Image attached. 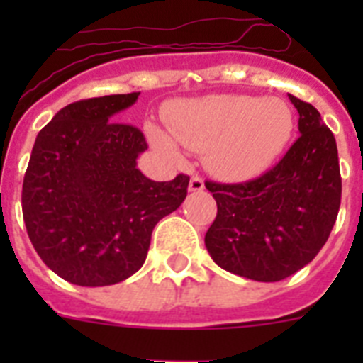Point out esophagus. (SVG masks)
<instances>
[{
    "label": "esophagus",
    "mask_w": 363,
    "mask_h": 363,
    "mask_svg": "<svg viewBox=\"0 0 363 363\" xmlns=\"http://www.w3.org/2000/svg\"><path fill=\"white\" fill-rule=\"evenodd\" d=\"M205 189V182H203V178H201V176H192L191 178V182H189V191L191 192H200V191H203Z\"/></svg>",
    "instance_id": "esophagus-1"
}]
</instances>
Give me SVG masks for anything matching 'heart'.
Here are the masks:
<instances>
[{"label":"heart","mask_w":363,"mask_h":363,"mask_svg":"<svg viewBox=\"0 0 363 363\" xmlns=\"http://www.w3.org/2000/svg\"><path fill=\"white\" fill-rule=\"evenodd\" d=\"M167 127L184 149L207 152V163L218 176L245 179L277 162L293 138L296 120L281 98L207 96L169 108ZM150 138L176 156L165 134L150 129Z\"/></svg>","instance_id":"1"}]
</instances>
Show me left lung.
<instances>
[{
    "mask_svg": "<svg viewBox=\"0 0 363 363\" xmlns=\"http://www.w3.org/2000/svg\"><path fill=\"white\" fill-rule=\"evenodd\" d=\"M300 138L277 165L243 184L205 182L218 213L205 247L221 269L256 281H280L325 245L342 200L338 149L307 101L289 94Z\"/></svg>",
    "mask_w": 363,
    "mask_h": 363,
    "instance_id": "obj_1",
    "label": "left lung"
}]
</instances>
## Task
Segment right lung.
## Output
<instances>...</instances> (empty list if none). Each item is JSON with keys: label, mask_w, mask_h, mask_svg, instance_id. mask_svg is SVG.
Instances as JSON below:
<instances>
[{"label": "right lung", "mask_w": 363, "mask_h": 363, "mask_svg": "<svg viewBox=\"0 0 363 363\" xmlns=\"http://www.w3.org/2000/svg\"><path fill=\"white\" fill-rule=\"evenodd\" d=\"M140 92L79 99L32 147L21 207L32 245L57 277L104 287L142 267L150 234L187 196L189 176L152 182L136 169L145 136L116 121Z\"/></svg>", "instance_id": "obj_1"}]
</instances>
